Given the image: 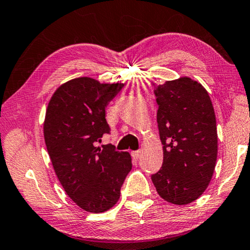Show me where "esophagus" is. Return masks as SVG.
Here are the masks:
<instances>
[{
	"label": "esophagus",
	"instance_id": "34e87169",
	"mask_svg": "<svg viewBox=\"0 0 250 250\" xmlns=\"http://www.w3.org/2000/svg\"><path fill=\"white\" fill-rule=\"evenodd\" d=\"M141 157V151H133L132 152V158L134 160H139V158Z\"/></svg>",
	"mask_w": 250,
	"mask_h": 250
}]
</instances>
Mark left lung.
<instances>
[{
    "label": "left lung",
    "instance_id": "8db88e82",
    "mask_svg": "<svg viewBox=\"0 0 250 250\" xmlns=\"http://www.w3.org/2000/svg\"><path fill=\"white\" fill-rule=\"evenodd\" d=\"M164 162L151 176L165 201L186 205L208 188L218 157L215 114L208 91L188 77L166 81L154 90Z\"/></svg>",
    "mask_w": 250,
    "mask_h": 250
}]
</instances>
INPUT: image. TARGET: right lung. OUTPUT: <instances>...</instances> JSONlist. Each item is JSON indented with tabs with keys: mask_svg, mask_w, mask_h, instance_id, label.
Returning <instances> with one entry per match:
<instances>
[{
	"mask_svg": "<svg viewBox=\"0 0 250 250\" xmlns=\"http://www.w3.org/2000/svg\"><path fill=\"white\" fill-rule=\"evenodd\" d=\"M123 85L72 79L56 89L46 109L44 137L53 168L68 197L90 213L106 212L117 203L132 169L128 152L111 144L97 146L109 133L104 108Z\"/></svg>",
	"mask_w": 250,
	"mask_h": 250,
	"instance_id": "right-lung-1",
	"label": "right lung"
}]
</instances>
